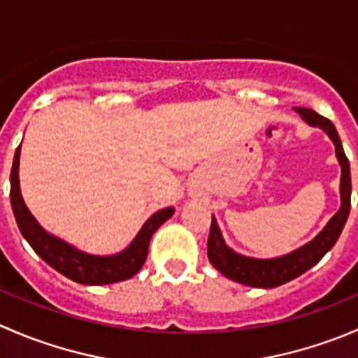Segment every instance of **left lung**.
Masks as SVG:
<instances>
[{
    "label": "left lung",
    "mask_w": 358,
    "mask_h": 358,
    "mask_svg": "<svg viewBox=\"0 0 358 358\" xmlns=\"http://www.w3.org/2000/svg\"><path fill=\"white\" fill-rule=\"evenodd\" d=\"M294 110L301 115L303 121L308 122L310 126H319L333 140L336 147V157H338L339 166H341V183H339L341 208L327 222V225L324 227L322 232L315 239L310 241L305 246L294 249L289 255L277 256V258L270 259L249 258V256H243L234 251V249H230L225 244V241H223L215 216H211V230H209L208 237L209 262L223 275L229 277L230 280L244 284V286L265 287V289H268V287L282 286V284L289 282V280L305 273L306 270L317 265L322 259V256L334 246L343 227H345L346 220H348L350 196H352V176H350L348 157L345 156L338 131H336L334 124L329 119L317 114L315 110L305 109V107H294Z\"/></svg>",
    "instance_id": "8db88e82"
}]
</instances>
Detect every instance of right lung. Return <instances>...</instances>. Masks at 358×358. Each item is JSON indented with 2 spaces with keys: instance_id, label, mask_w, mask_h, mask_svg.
<instances>
[{
  "instance_id": "1",
  "label": "right lung",
  "mask_w": 358,
  "mask_h": 358,
  "mask_svg": "<svg viewBox=\"0 0 358 358\" xmlns=\"http://www.w3.org/2000/svg\"><path fill=\"white\" fill-rule=\"evenodd\" d=\"M20 145L15 150L12 173H10V201H12L13 215H15L20 234L31 244L36 255L41 256L52 268L66 275L67 279L85 284V286H102V284L121 282V280H128L135 273H138L147 259L152 234L166 220L171 218L175 209L164 208L161 211L154 213L147 220L145 225L142 227V230L136 234L133 243L117 255L95 256L79 251V249L67 244L66 241L46 232L36 222V218L25 206L19 183Z\"/></svg>"
}]
</instances>
